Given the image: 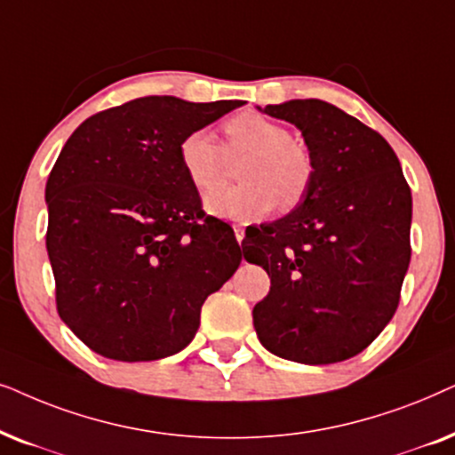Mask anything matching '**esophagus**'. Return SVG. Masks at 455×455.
<instances>
[{
	"label": "esophagus",
	"mask_w": 455,
	"mask_h": 455,
	"mask_svg": "<svg viewBox=\"0 0 455 455\" xmlns=\"http://www.w3.org/2000/svg\"><path fill=\"white\" fill-rule=\"evenodd\" d=\"M233 228H235V239H237V241H239V245H241V241L245 239V228L241 227V224H235Z\"/></svg>",
	"instance_id": "1"
}]
</instances>
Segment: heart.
I'll list each match as a JSON object with an SVG mask.
<instances>
[{
    "mask_svg": "<svg viewBox=\"0 0 455 455\" xmlns=\"http://www.w3.org/2000/svg\"><path fill=\"white\" fill-rule=\"evenodd\" d=\"M227 148L208 131L197 129L180 139V166L197 191H210L227 171L228 157H247L239 166V187H220L205 196V210L220 218L253 220L275 208H293L312 180V160L304 145L291 141L283 124L256 112H241L224 123Z\"/></svg>",
    "mask_w": 455,
    "mask_h": 455,
    "instance_id": "b5f03b06",
    "label": "heart"
}]
</instances>
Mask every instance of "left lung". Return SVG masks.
Listing matches in <instances>:
<instances>
[{
	"label": "left lung",
	"mask_w": 455,
	"mask_h": 455,
	"mask_svg": "<svg viewBox=\"0 0 455 455\" xmlns=\"http://www.w3.org/2000/svg\"><path fill=\"white\" fill-rule=\"evenodd\" d=\"M262 112L298 126L314 171L298 208L243 239L247 262L270 276L253 307L258 339L299 364L354 358L397 310L411 256L410 187L391 145L332 104L291 100Z\"/></svg>",
	"instance_id": "8db88e82"
}]
</instances>
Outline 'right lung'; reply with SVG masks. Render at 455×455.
Here are the masks:
<instances>
[{
    "instance_id": "add662e5",
    "label": "right lung",
    "mask_w": 455,
    "mask_h": 455,
    "mask_svg": "<svg viewBox=\"0 0 455 455\" xmlns=\"http://www.w3.org/2000/svg\"><path fill=\"white\" fill-rule=\"evenodd\" d=\"M243 101L172 95L84 120L45 187L60 318L95 354L149 362L191 343L210 293L241 264L228 224L204 218L179 145Z\"/></svg>"
}]
</instances>
